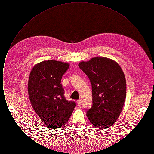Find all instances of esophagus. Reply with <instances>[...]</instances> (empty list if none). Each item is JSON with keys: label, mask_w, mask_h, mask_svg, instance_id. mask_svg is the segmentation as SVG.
Here are the masks:
<instances>
[{"label": "esophagus", "mask_w": 154, "mask_h": 154, "mask_svg": "<svg viewBox=\"0 0 154 154\" xmlns=\"http://www.w3.org/2000/svg\"><path fill=\"white\" fill-rule=\"evenodd\" d=\"M81 104V101L80 100H77V105H78V106H80Z\"/></svg>", "instance_id": "esophagus-1"}]
</instances>
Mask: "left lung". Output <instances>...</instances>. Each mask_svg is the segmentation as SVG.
<instances>
[{"label":"left lung","mask_w":154,"mask_h":154,"mask_svg":"<svg viewBox=\"0 0 154 154\" xmlns=\"http://www.w3.org/2000/svg\"><path fill=\"white\" fill-rule=\"evenodd\" d=\"M91 81L92 107L87 111L91 124L99 129L109 128L117 120L126 95L124 73L117 62L105 57H95L79 64Z\"/></svg>","instance_id":"8db88e82"}]
</instances>
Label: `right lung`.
<instances>
[{"instance_id": "obj_1", "label": "right lung", "mask_w": 154, "mask_h": 154, "mask_svg": "<svg viewBox=\"0 0 154 154\" xmlns=\"http://www.w3.org/2000/svg\"><path fill=\"white\" fill-rule=\"evenodd\" d=\"M69 64L55 60H44L32 69L28 84L31 105L46 126L57 129L69 119L76 103L69 102L60 84Z\"/></svg>"}]
</instances>
